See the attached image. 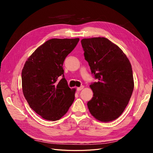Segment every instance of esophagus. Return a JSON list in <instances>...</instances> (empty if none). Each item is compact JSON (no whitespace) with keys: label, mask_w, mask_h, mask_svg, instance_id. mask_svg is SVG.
<instances>
[{"label":"esophagus","mask_w":153,"mask_h":153,"mask_svg":"<svg viewBox=\"0 0 153 153\" xmlns=\"http://www.w3.org/2000/svg\"><path fill=\"white\" fill-rule=\"evenodd\" d=\"M84 86L83 85H82V86H80V87H77V89H76V90H77V91H81V90H82L83 89H84Z\"/></svg>","instance_id":"obj_1"}]
</instances>
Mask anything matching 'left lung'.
Wrapping results in <instances>:
<instances>
[{
    "label": "left lung",
    "instance_id": "obj_1",
    "mask_svg": "<svg viewBox=\"0 0 153 153\" xmlns=\"http://www.w3.org/2000/svg\"><path fill=\"white\" fill-rule=\"evenodd\" d=\"M81 43L85 59L98 80L90 85L93 97L88 108L101 122L114 121L124 112L133 93L130 62L118 46L105 38L83 39Z\"/></svg>",
    "mask_w": 153,
    "mask_h": 153
}]
</instances>
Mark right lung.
Here are the masks:
<instances>
[{"instance_id": "obj_1", "label": "right lung", "mask_w": 153, "mask_h": 153, "mask_svg": "<svg viewBox=\"0 0 153 153\" xmlns=\"http://www.w3.org/2000/svg\"><path fill=\"white\" fill-rule=\"evenodd\" d=\"M78 41L79 38L49 39L25 63L22 72L23 93L30 107L44 119H60L75 100L76 89L69 87L62 65Z\"/></svg>"}]
</instances>
